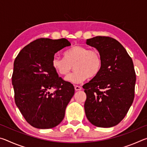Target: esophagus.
Listing matches in <instances>:
<instances>
[{
	"instance_id": "34e87169",
	"label": "esophagus",
	"mask_w": 147,
	"mask_h": 147,
	"mask_svg": "<svg viewBox=\"0 0 147 147\" xmlns=\"http://www.w3.org/2000/svg\"><path fill=\"white\" fill-rule=\"evenodd\" d=\"M74 89H75L76 91H80L82 89V88L80 86H74Z\"/></svg>"
}]
</instances>
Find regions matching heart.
Masks as SVG:
<instances>
[{
  "mask_svg": "<svg viewBox=\"0 0 147 147\" xmlns=\"http://www.w3.org/2000/svg\"><path fill=\"white\" fill-rule=\"evenodd\" d=\"M64 58L54 56L52 67L62 76L67 74L73 67L74 71L65 77V80L80 83L87 78L95 76L102 67V58L97 50H89L86 47L76 45L64 52Z\"/></svg>",
  "mask_w": 147,
  "mask_h": 147,
  "instance_id": "1",
  "label": "heart"
}]
</instances>
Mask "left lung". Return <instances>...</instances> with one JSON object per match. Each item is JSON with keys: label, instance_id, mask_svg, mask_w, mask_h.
I'll use <instances>...</instances> for the list:
<instances>
[{"label": "left lung", "instance_id": "obj_1", "mask_svg": "<svg viewBox=\"0 0 147 147\" xmlns=\"http://www.w3.org/2000/svg\"><path fill=\"white\" fill-rule=\"evenodd\" d=\"M86 44L100 53L102 67L83 86L86 115L94 126L112 127L123 120L133 103L136 80L133 61L112 38L96 36L87 39Z\"/></svg>", "mask_w": 147, "mask_h": 147}]
</instances>
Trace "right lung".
I'll return each mask as SVG.
<instances>
[{"mask_svg":"<svg viewBox=\"0 0 147 147\" xmlns=\"http://www.w3.org/2000/svg\"><path fill=\"white\" fill-rule=\"evenodd\" d=\"M70 45L65 38H40L24 47L15 59V102L25 120L35 128L58 125L74 95L73 84L59 77L51 64L57 52ZM52 88L55 91L51 94Z\"/></svg>","mask_w":147,"mask_h":147,"instance_id":"right-lung-1","label":"right lung"}]
</instances>
